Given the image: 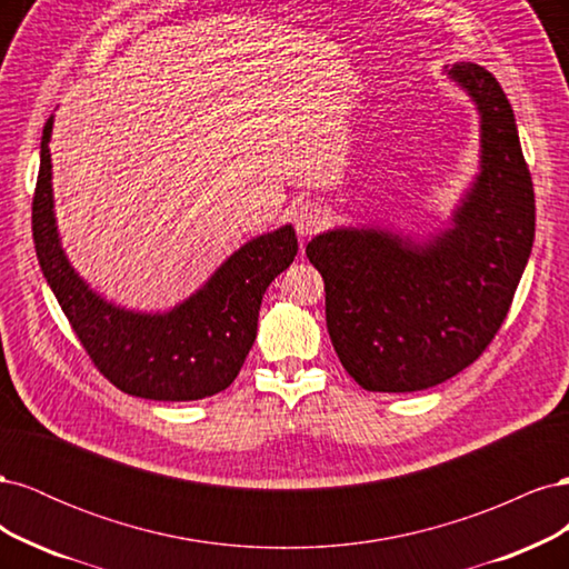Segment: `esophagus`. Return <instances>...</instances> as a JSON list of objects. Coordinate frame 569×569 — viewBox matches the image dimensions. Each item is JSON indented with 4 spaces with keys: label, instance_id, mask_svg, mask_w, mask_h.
Here are the masks:
<instances>
[{
    "label": "esophagus",
    "instance_id": "esophagus-1",
    "mask_svg": "<svg viewBox=\"0 0 569 569\" xmlns=\"http://www.w3.org/2000/svg\"><path fill=\"white\" fill-rule=\"evenodd\" d=\"M322 209L316 203V201H306L301 203L299 209L295 211V228H297V234L299 237H308L313 234L320 226H322Z\"/></svg>",
    "mask_w": 569,
    "mask_h": 569
}]
</instances>
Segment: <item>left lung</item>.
I'll use <instances>...</instances> for the list:
<instances>
[{
	"label": "left lung",
	"instance_id": "left-lung-1",
	"mask_svg": "<svg viewBox=\"0 0 569 569\" xmlns=\"http://www.w3.org/2000/svg\"><path fill=\"white\" fill-rule=\"evenodd\" d=\"M443 76L479 113V170L449 226L418 234L341 226L306 256L325 280V318L341 366L368 391L451 380L506 320L533 242V187L510 101L477 63Z\"/></svg>",
	"mask_w": 569,
	"mask_h": 569
}]
</instances>
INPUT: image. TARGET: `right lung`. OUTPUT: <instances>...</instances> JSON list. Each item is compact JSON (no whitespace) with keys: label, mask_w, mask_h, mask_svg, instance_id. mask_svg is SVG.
Returning <instances> with one entry per match:
<instances>
[{"label":"right lung","mask_w":569,"mask_h":569,"mask_svg":"<svg viewBox=\"0 0 569 569\" xmlns=\"http://www.w3.org/2000/svg\"><path fill=\"white\" fill-rule=\"evenodd\" d=\"M51 130L40 142L32 239L47 284L92 363L111 385L149 401H199L228 389L253 347L268 284L299 251L295 228L258 234L232 251L209 280L168 311H132L101 297L68 261L51 189Z\"/></svg>","instance_id":"right-lung-1"}]
</instances>
